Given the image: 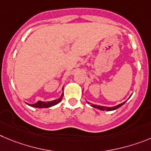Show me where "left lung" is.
<instances>
[{
	"mask_svg": "<svg viewBox=\"0 0 151 151\" xmlns=\"http://www.w3.org/2000/svg\"><path fill=\"white\" fill-rule=\"evenodd\" d=\"M131 97V96H130ZM88 102V101H87ZM126 102V101H124V102L121 103V104H117V105L116 106H114V107H106V106H101V105H96V104H91V103H89V104H90V106H92V108H97V109H99L101 110V111H114V110L117 109V108H120L122 105H123V104H125V103Z\"/></svg>",
	"mask_w": 151,
	"mask_h": 151,
	"instance_id": "8db88e82",
	"label": "left lung"
}]
</instances>
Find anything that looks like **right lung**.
Wrapping results in <instances>:
<instances>
[{
	"mask_svg": "<svg viewBox=\"0 0 151 151\" xmlns=\"http://www.w3.org/2000/svg\"><path fill=\"white\" fill-rule=\"evenodd\" d=\"M63 88L62 87V93L60 96V97L59 99H55V100H52V101H38L37 102L35 103V104H28L31 107H33V108H50V107H52V106L55 105V104H59L61 101H62V98L64 96L63 92Z\"/></svg>",
	"mask_w": 151,
	"mask_h": 151,
	"instance_id": "obj_1",
	"label": "right lung"
}]
</instances>
